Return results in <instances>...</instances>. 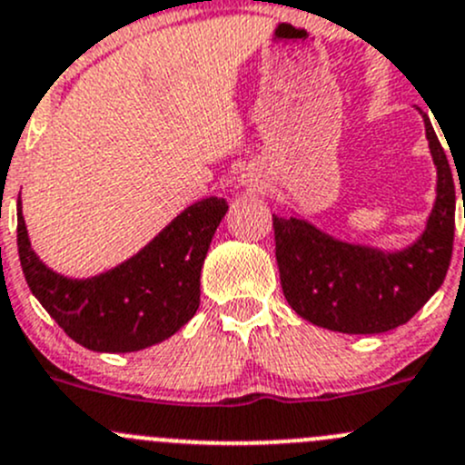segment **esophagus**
Instances as JSON below:
<instances>
[{
    "label": "esophagus",
    "mask_w": 465,
    "mask_h": 465,
    "mask_svg": "<svg viewBox=\"0 0 465 465\" xmlns=\"http://www.w3.org/2000/svg\"><path fill=\"white\" fill-rule=\"evenodd\" d=\"M253 187H256V183H253Z\"/></svg>",
    "instance_id": "1"
}]
</instances>
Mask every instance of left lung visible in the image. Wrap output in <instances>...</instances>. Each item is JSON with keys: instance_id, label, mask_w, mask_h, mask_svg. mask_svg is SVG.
I'll return each mask as SVG.
<instances>
[{"instance_id": "8db88e82", "label": "left lung", "mask_w": 465, "mask_h": 465, "mask_svg": "<svg viewBox=\"0 0 465 465\" xmlns=\"http://www.w3.org/2000/svg\"><path fill=\"white\" fill-rule=\"evenodd\" d=\"M423 122L437 200L414 245L388 253L336 241L301 218L273 216L282 294L305 321L343 334H381L408 322L441 287L452 258L454 180L426 114Z\"/></svg>"}]
</instances>
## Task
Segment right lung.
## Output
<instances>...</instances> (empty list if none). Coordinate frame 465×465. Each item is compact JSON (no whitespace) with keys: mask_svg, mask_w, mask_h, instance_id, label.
I'll return each instance as SVG.
<instances>
[{"mask_svg":"<svg viewBox=\"0 0 465 465\" xmlns=\"http://www.w3.org/2000/svg\"><path fill=\"white\" fill-rule=\"evenodd\" d=\"M224 198H204L173 218L134 258L91 278L48 270L31 249L17 198V252L33 296L75 343L93 351H138L173 336L200 305V270Z\"/></svg>","mask_w":465,"mask_h":465,"instance_id":"add662e5","label":"right lung"}]
</instances>
